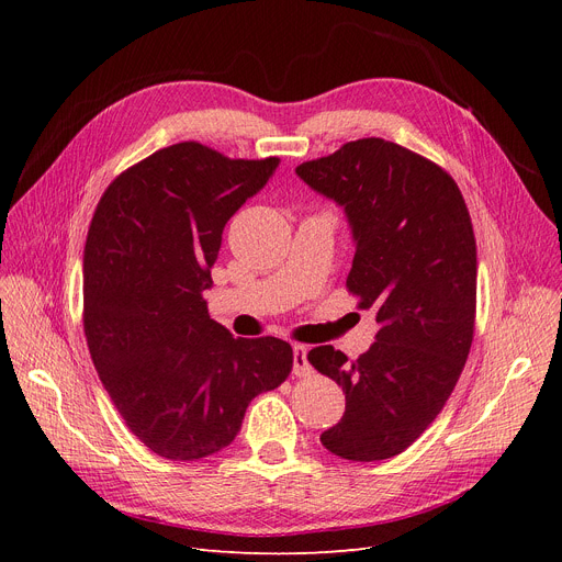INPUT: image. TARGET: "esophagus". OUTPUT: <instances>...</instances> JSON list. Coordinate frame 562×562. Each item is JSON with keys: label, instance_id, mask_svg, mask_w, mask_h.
Masks as SVG:
<instances>
[{"label": "esophagus", "instance_id": "esophagus-1", "mask_svg": "<svg viewBox=\"0 0 562 562\" xmlns=\"http://www.w3.org/2000/svg\"><path fill=\"white\" fill-rule=\"evenodd\" d=\"M293 373H296L299 378L312 373V364L307 360V348L303 344L293 346Z\"/></svg>", "mask_w": 562, "mask_h": 562}]
</instances>
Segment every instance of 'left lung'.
<instances>
[{"label":"left lung","instance_id":"obj_1","mask_svg":"<svg viewBox=\"0 0 562 562\" xmlns=\"http://www.w3.org/2000/svg\"><path fill=\"white\" fill-rule=\"evenodd\" d=\"M296 175L344 210L356 244L346 286L380 326L356 362L333 346L307 352L346 394L321 445L352 462L387 460L435 422L464 369L476 318L474 227L453 177L385 138L350 140Z\"/></svg>","mask_w":562,"mask_h":562}]
</instances>
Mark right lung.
Masks as SVG:
<instances>
[{
  "mask_svg": "<svg viewBox=\"0 0 562 562\" xmlns=\"http://www.w3.org/2000/svg\"><path fill=\"white\" fill-rule=\"evenodd\" d=\"M280 159H227L177 143L115 177L83 248V330L104 390L130 430L166 460L229 447L248 403L282 385L293 350L234 339L210 318L225 223Z\"/></svg>",
  "mask_w": 562,
  "mask_h": 562,
  "instance_id": "right-lung-1",
  "label": "right lung"
}]
</instances>
